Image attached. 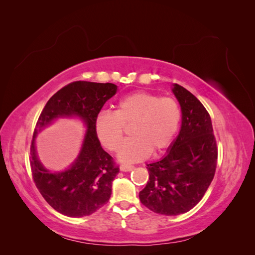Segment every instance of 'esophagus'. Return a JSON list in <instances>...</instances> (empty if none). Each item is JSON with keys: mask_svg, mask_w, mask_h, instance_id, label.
<instances>
[{"mask_svg": "<svg viewBox=\"0 0 255 255\" xmlns=\"http://www.w3.org/2000/svg\"><path fill=\"white\" fill-rule=\"evenodd\" d=\"M133 169H134V166L132 165H126V164L120 165V170L123 172H128L130 170H133Z\"/></svg>", "mask_w": 255, "mask_h": 255, "instance_id": "esophagus-1", "label": "esophagus"}]
</instances>
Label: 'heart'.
I'll use <instances>...</instances> for the list:
<instances>
[{"mask_svg": "<svg viewBox=\"0 0 255 255\" xmlns=\"http://www.w3.org/2000/svg\"><path fill=\"white\" fill-rule=\"evenodd\" d=\"M182 112L179 102L146 91H135L121 98L115 112L101 111L95 118V133L105 149L117 151L126 126L132 137L124 143L118 158L135 163L157 154L172 143L180 128Z\"/></svg>", "mask_w": 255, "mask_h": 255, "instance_id": "b5f03b06", "label": "heart"}]
</instances>
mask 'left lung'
Instances as JSON below:
<instances>
[{"mask_svg":"<svg viewBox=\"0 0 255 255\" xmlns=\"http://www.w3.org/2000/svg\"><path fill=\"white\" fill-rule=\"evenodd\" d=\"M172 92L181 105L180 133L163 158L146 165L149 181L139 192L144 206L167 216L186 213L200 202L218 158L212 120L203 104L177 84Z\"/></svg>","mask_w":255,"mask_h":255,"instance_id":"left-lung-1","label":"left lung"}]
</instances>
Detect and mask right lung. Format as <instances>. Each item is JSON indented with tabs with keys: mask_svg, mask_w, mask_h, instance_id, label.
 I'll return each instance as SVG.
<instances>
[{
	"mask_svg": "<svg viewBox=\"0 0 255 255\" xmlns=\"http://www.w3.org/2000/svg\"><path fill=\"white\" fill-rule=\"evenodd\" d=\"M117 92L112 83L78 81L58 90L45 104L36 123L30 144V168L36 187L55 211L68 217L91 215L109 202L112 184L119 172L95 133L94 122L107 100ZM78 117L87 126L78 158L65 172L51 173L37 159L34 138L38 131L58 118Z\"/></svg>",
	"mask_w": 255,
	"mask_h": 255,
	"instance_id": "1",
	"label": "right lung"
}]
</instances>
